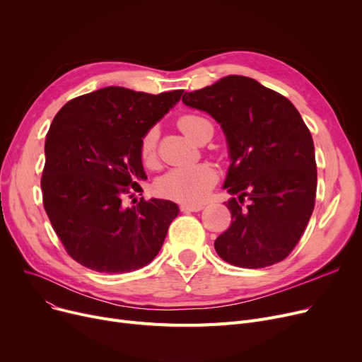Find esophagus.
<instances>
[{
    "instance_id": "34e87169",
    "label": "esophagus",
    "mask_w": 362,
    "mask_h": 362,
    "mask_svg": "<svg viewBox=\"0 0 362 362\" xmlns=\"http://www.w3.org/2000/svg\"><path fill=\"white\" fill-rule=\"evenodd\" d=\"M204 208L202 204H182L180 205V210L183 213H197V211H201Z\"/></svg>"
}]
</instances>
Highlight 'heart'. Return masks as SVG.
Returning a JSON list of instances; mask_svg holds the SVG:
<instances>
[{"label": "heart", "mask_w": 362, "mask_h": 362, "mask_svg": "<svg viewBox=\"0 0 362 362\" xmlns=\"http://www.w3.org/2000/svg\"><path fill=\"white\" fill-rule=\"evenodd\" d=\"M177 124L185 135L195 142L202 127L211 124L205 117L198 114H185ZM157 142L158 129L154 126L148 129L139 144V156L144 164L154 165L157 161ZM217 180L216 170L208 164H197L192 167H177L171 168L157 180V191L170 199L197 204L202 202L210 189Z\"/></svg>", "instance_id": "heart-1"}]
</instances>
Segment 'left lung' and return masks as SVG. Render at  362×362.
<instances>
[{
  "instance_id": "left-lung-1",
  "label": "left lung",
  "mask_w": 362,
  "mask_h": 362,
  "mask_svg": "<svg viewBox=\"0 0 362 362\" xmlns=\"http://www.w3.org/2000/svg\"><path fill=\"white\" fill-rule=\"evenodd\" d=\"M183 104L220 123L230 167L224 189L232 223L216 242L221 259L264 269L286 258L315 205L317 164L313 136L295 105L245 76L185 92Z\"/></svg>"
}]
</instances>
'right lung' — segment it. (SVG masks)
<instances>
[{
    "mask_svg": "<svg viewBox=\"0 0 362 362\" xmlns=\"http://www.w3.org/2000/svg\"><path fill=\"white\" fill-rule=\"evenodd\" d=\"M183 89L151 95L108 86L69 101L45 139L44 208L67 254L98 273L142 269L157 257L179 206L127 198L146 180L139 144Z\"/></svg>",
    "mask_w": 362,
    "mask_h": 362,
    "instance_id": "right-lung-1",
    "label": "right lung"
}]
</instances>
